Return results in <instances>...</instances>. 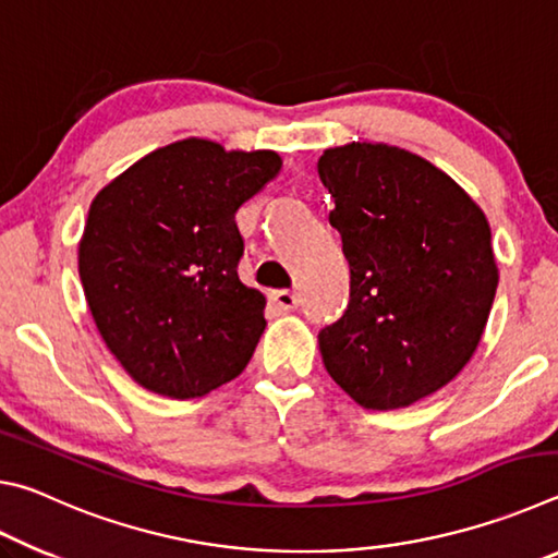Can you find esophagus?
Here are the masks:
<instances>
[{"instance_id":"1","label":"esophagus","mask_w":558,"mask_h":558,"mask_svg":"<svg viewBox=\"0 0 558 558\" xmlns=\"http://www.w3.org/2000/svg\"><path fill=\"white\" fill-rule=\"evenodd\" d=\"M270 300L276 302V307L278 310H295L298 305H300V295L298 292H292V290H276V292H270Z\"/></svg>"}]
</instances>
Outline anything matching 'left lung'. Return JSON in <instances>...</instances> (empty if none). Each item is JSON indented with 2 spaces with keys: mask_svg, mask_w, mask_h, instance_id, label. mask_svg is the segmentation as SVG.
<instances>
[{
  "mask_svg": "<svg viewBox=\"0 0 558 558\" xmlns=\"http://www.w3.org/2000/svg\"><path fill=\"white\" fill-rule=\"evenodd\" d=\"M317 172L349 260L344 315L317 335L325 369L364 409H403L456 379L480 344L499 280L489 223L399 147L325 149Z\"/></svg>",
  "mask_w": 558,
  "mask_h": 558,
  "instance_id": "obj_1",
  "label": "left lung"
}]
</instances>
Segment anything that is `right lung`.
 <instances>
[{"label":"right lung","mask_w":558,"mask_h":558,"mask_svg":"<svg viewBox=\"0 0 558 558\" xmlns=\"http://www.w3.org/2000/svg\"><path fill=\"white\" fill-rule=\"evenodd\" d=\"M270 149H155L93 199L78 272L100 337L145 389L196 399L239 376L266 298L239 280L235 211L280 172Z\"/></svg>","instance_id":"1"}]
</instances>
